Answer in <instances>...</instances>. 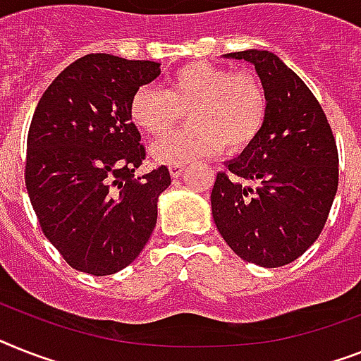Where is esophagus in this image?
I'll use <instances>...</instances> for the list:
<instances>
[{"label": "esophagus", "instance_id": "esophagus-1", "mask_svg": "<svg viewBox=\"0 0 361 361\" xmlns=\"http://www.w3.org/2000/svg\"><path fill=\"white\" fill-rule=\"evenodd\" d=\"M184 171V164H171L169 166V173H171V177H180Z\"/></svg>", "mask_w": 361, "mask_h": 361}]
</instances>
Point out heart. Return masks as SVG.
<instances>
[{"instance_id":"heart-1","label":"heart","mask_w":361,"mask_h":361,"mask_svg":"<svg viewBox=\"0 0 361 361\" xmlns=\"http://www.w3.org/2000/svg\"><path fill=\"white\" fill-rule=\"evenodd\" d=\"M186 111L190 125L159 140L151 147L154 160L186 164L219 149L240 153L260 134L267 116V95L249 70L190 62L177 68L164 90L140 86L129 103V116L149 136H163Z\"/></svg>"}]
</instances>
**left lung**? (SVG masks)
I'll list each match as a JSON object with an SVG mask.
<instances>
[{
    "label": "left lung",
    "mask_w": 361,
    "mask_h": 361,
    "mask_svg": "<svg viewBox=\"0 0 361 361\" xmlns=\"http://www.w3.org/2000/svg\"><path fill=\"white\" fill-rule=\"evenodd\" d=\"M225 56L255 64L267 95L260 134L219 171L212 216L228 247L249 264L281 267L319 238L338 192V147L308 86L269 51Z\"/></svg>",
    "instance_id": "8db88e82"
}]
</instances>
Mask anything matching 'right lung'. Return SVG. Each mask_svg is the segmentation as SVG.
<instances>
[{"label": "right lung", "instance_id": "right-lung-1", "mask_svg": "<svg viewBox=\"0 0 361 361\" xmlns=\"http://www.w3.org/2000/svg\"><path fill=\"white\" fill-rule=\"evenodd\" d=\"M159 75V62L92 53L61 71L38 101L27 134V193L42 232L73 269L118 273L153 234L171 177L166 166L134 177L145 147L129 103Z\"/></svg>", "mask_w": 361, "mask_h": 361}]
</instances>
